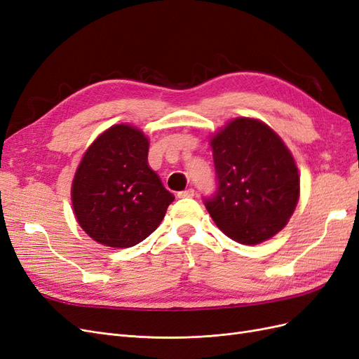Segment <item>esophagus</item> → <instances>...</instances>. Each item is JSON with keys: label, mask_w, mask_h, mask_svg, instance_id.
I'll return each instance as SVG.
<instances>
[{"label": "esophagus", "mask_w": 359, "mask_h": 359, "mask_svg": "<svg viewBox=\"0 0 359 359\" xmlns=\"http://www.w3.org/2000/svg\"><path fill=\"white\" fill-rule=\"evenodd\" d=\"M193 196H194V190L193 189H187V190L178 193V198H193Z\"/></svg>", "instance_id": "obj_1"}]
</instances>
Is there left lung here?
Wrapping results in <instances>:
<instances>
[{
    "instance_id": "left-lung-1",
    "label": "left lung",
    "mask_w": 359,
    "mask_h": 359,
    "mask_svg": "<svg viewBox=\"0 0 359 359\" xmlns=\"http://www.w3.org/2000/svg\"><path fill=\"white\" fill-rule=\"evenodd\" d=\"M217 190L205 199L227 236L255 245L287 224L299 199V175L290 151L265 123L235 118L211 139Z\"/></svg>"
}]
</instances>
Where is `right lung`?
Listing matches in <instances>:
<instances>
[{
	"mask_svg": "<svg viewBox=\"0 0 359 359\" xmlns=\"http://www.w3.org/2000/svg\"><path fill=\"white\" fill-rule=\"evenodd\" d=\"M148 137L116 124L83 154L72 184L79 226L106 247L127 248L153 233L175 196L148 166Z\"/></svg>",
	"mask_w": 359,
	"mask_h": 359,
	"instance_id": "right-lung-1",
	"label": "right lung"
}]
</instances>
